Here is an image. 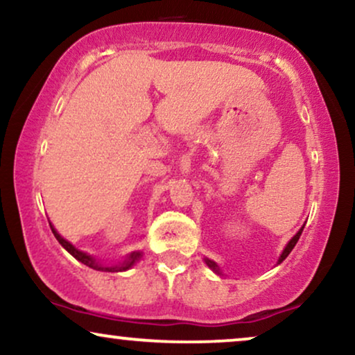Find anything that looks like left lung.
I'll use <instances>...</instances> for the list:
<instances>
[{"label": "left lung", "mask_w": 355, "mask_h": 355, "mask_svg": "<svg viewBox=\"0 0 355 355\" xmlns=\"http://www.w3.org/2000/svg\"><path fill=\"white\" fill-rule=\"evenodd\" d=\"M302 230H304V227H302V229L299 230V232H297L295 235H294V237H292L291 240H289V243H287L286 245V248H284V252H282L281 253V257H279V259H277V264H281L282 261H284V259L287 258V257H289V253L292 252V248H294L295 247V243L297 242H299V239H300V235H302ZM205 261H206V264H207V266H209L211 269H212V271H214L216 274H219V276H222V272H220V269H219V266H217V264L214 263V261H212V259H205Z\"/></svg>", "instance_id": "1"}]
</instances>
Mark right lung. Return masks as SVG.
I'll list each match as a JSON object with an SVG mask.
<instances>
[{
    "label": "right lung",
    "mask_w": 355,
    "mask_h": 355,
    "mask_svg": "<svg viewBox=\"0 0 355 355\" xmlns=\"http://www.w3.org/2000/svg\"><path fill=\"white\" fill-rule=\"evenodd\" d=\"M50 227H51V232H53V235H55V239L58 240L60 245L66 250V252L73 254V257H74L76 259H78V261L84 263V264H86V266L92 268V269H97V271H108V272L126 271V269H130L136 261H139L141 257H143V253H141V252H133V253H130L128 257H126V258L123 259V261H120V263H116V264H108V266H103V264L98 263L96 258L91 257V254L81 252V250L76 248L74 245H71V243L68 242V240H64L63 237H61V235L55 230V227L51 225V222H50Z\"/></svg>",
    "instance_id": "right-lung-1"
}]
</instances>
